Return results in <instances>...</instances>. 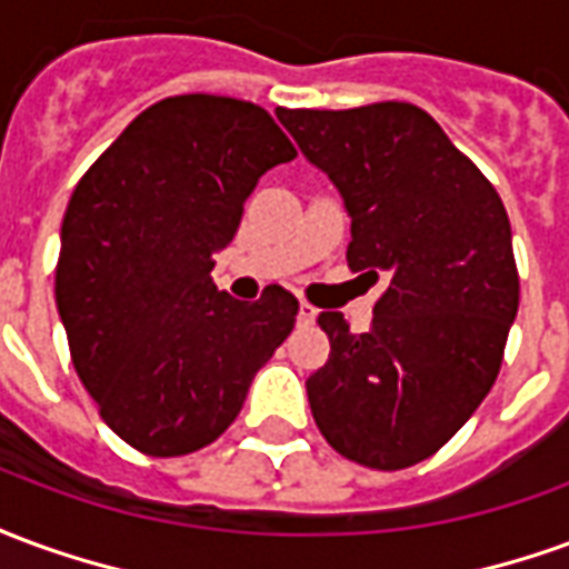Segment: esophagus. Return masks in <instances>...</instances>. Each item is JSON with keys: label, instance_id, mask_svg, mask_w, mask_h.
I'll return each instance as SVG.
<instances>
[{"label": "esophagus", "instance_id": "obj_1", "mask_svg": "<svg viewBox=\"0 0 569 569\" xmlns=\"http://www.w3.org/2000/svg\"><path fill=\"white\" fill-rule=\"evenodd\" d=\"M317 322V308L308 305V301H301L298 305V326H313Z\"/></svg>", "mask_w": 569, "mask_h": 569}]
</instances>
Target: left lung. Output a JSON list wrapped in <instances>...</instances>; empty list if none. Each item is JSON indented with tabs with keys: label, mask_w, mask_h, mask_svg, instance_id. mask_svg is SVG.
Masks as SVG:
<instances>
[{
	"label": "left lung",
	"mask_w": 569,
	"mask_h": 569,
	"mask_svg": "<svg viewBox=\"0 0 569 569\" xmlns=\"http://www.w3.org/2000/svg\"><path fill=\"white\" fill-rule=\"evenodd\" d=\"M298 149L341 191L350 271L387 273L369 332L320 313L329 362L308 378L335 451L408 469L451 439L500 375L518 313L512 228L497 188L411 103L277 109Z\"/></svg>",
	"instance_id": "1"
}]
</instances>
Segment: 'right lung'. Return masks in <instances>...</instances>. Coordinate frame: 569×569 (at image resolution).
I'll list each match as a JSON object with an SVG mask.
<instances>
[{"mask_svg":"<svg viewBox=\"0 0 569 569\" xmlns=\"http://www.w3.org/2000/svg\"><path fill=\"white\" fill-rule=\"evenodd\" d=\"M296 146L256 103L182 93L149 106L91 163L60 228L54 296L100 418L149 457L200 451L234 423L298 298L212 283L261 176Z\"/></svg>","mask_w":569,"mask_h":569,"instance_id":"obj_1","label":"right lung"}]
</instances>
